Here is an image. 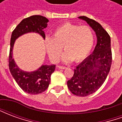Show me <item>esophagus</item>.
Returning a JSON list of instances; mask_svg holds the SVG:
<instances>
[{
    "instance_id": "esophagus-1",
    "label": "esophagus",
    "mask_w": 122,
    "mask_h": 122,
    "mask_svg": "<svg viewBox=\"0 0 122 122\" xmlns=\"http://www.w3.org/2000/svg\"><path fill=\"white\" fill-rule=\"evenodd\" d=\"M57 67H58V69H66V67H65V66H60V65L57 66Z\"/></svg>"
}]
</instances>
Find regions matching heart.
I'll list each match as a JSON object with an SVG mask.
<instances>
[{
	"label": "heart",
	"mask_w": 122,
	"mask_h": 122,
	"mask_svg": "<svg viewBox=\"0 0 122 122\" xmlns=\"http://www.w3.org/2000/svg\"><path fill=\"white\" fill-rule=\"evenodd\" d=\"M94 36L92 29L86 26L66 23L56 28L52 38H45V46L49 57L57 62L61 56L62 48L65 53L62 59L65 63L72 60L78 62L85 59L92 50Z\"/></svg>",
	"instance_id": "heart-1"
}]
</instances>
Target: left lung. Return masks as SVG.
Wrapping results in <instances>:
<instances>
[{"label": "left lung", "mask_w": 122, "mask_h": 122, "mask_svg": "<svg viewBox=\"0 0 122 122\" xmlns=\"http://www.w3.org/2000/svg\"><path fill=\"white\" fill-rule=\"evenodd\" d=\"M78 18L86 21L95 32L97 44L93 53L76 66L67 86L72 94L86 97L95 93L105 82L112 64V51L110 36L101 24L86 16Z\"/></svg>", "instance_id": "1"}]
</instances>
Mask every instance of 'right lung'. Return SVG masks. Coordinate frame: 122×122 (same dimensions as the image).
<instances>
[{"label":"right lung","instance_id":"obj_1","mask_svg":"<svg viewBox=\"0 0 122 122\" xmlns=\"http://www.w3.org/2000/svg\"><path fill=\"white\" fill-rule=\"evenodd\" d=\"M49 20L46 17L35 15L23 20L12 33L9 54V69L12 76L21 89L27 93L39 94L45 91L50 83L51 75L55 65H42L36 71L26 72L20 69L13 59V48L15 40L20 36L28 32H36L45 39L44 29L47 27Z\"/></svg>","mask_w":122,"mask_h":122}]
</instances>
